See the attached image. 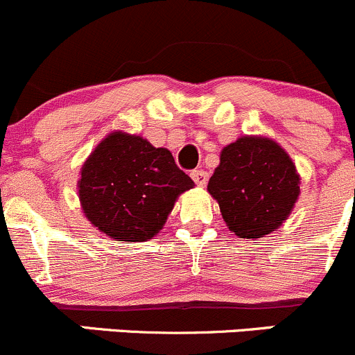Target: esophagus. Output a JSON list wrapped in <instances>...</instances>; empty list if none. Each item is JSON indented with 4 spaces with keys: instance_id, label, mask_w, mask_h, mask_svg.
Returning a JSON list of instances; mask_svg holds the SVG:
<instances>
[{
    "instance_id": "34e87169",
    "label": "esophagus",
    "mask_w": 355,
    "mask_h": 355,
    "mask_svg": "<svg viewBox=\"0 0 355 355\" xmlns=\"http://www.w3.org/2000/svg\"><path fill=\"white\" fill-rule=\"evenodd\" d=\"M191 177L192 180L196 182V185H199V187H204V185L207 184V173L204 170L191 171Z\"/></svg>"
}]
</instances>
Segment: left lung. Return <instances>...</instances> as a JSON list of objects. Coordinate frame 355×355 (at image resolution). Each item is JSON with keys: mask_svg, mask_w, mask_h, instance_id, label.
I'll use <instances>...</instances> for the list:
<instances>
[{"mask_svg": "<svg viewBox=\"0 0 355 355\" xmlns=\"http://www.w3.org/2000/svg\"><path fill=\"white\" fill-rule=\"evenodd\" d=\"M299 175L287 153L270 139L241 137L221 151L207 191L241 239L277 230L299 198Z\"/></svg>", "mask_w": 355, "mask_h": 355, "instance_id": "obj_1", "label": "left lung"}]
</instances>
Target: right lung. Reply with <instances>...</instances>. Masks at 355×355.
Segmentation results:
<instances>
[{"instance_id":"obj_1","label":"right lung","mask_w":355,"mask_h":355,"mask_svg":"<svg viewBox=\"0 0 355 355\" xmlns=\"http://www.w3.org/2000/svg\"><path fill=\"white\" fill-rule=\"evenodd\" d=\"M194 182L164 148L123 132L110 134L84 163L78 198L98 230L120 242L155 237Z\"/></svg>"}]
</instances>
